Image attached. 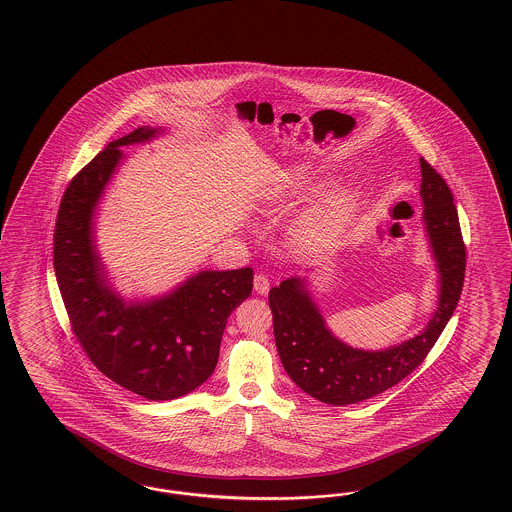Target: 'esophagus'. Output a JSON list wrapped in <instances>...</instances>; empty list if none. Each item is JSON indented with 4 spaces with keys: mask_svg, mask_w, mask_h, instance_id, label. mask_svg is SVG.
Wrapping results in <instances>:
<instances>
[{
    "mask_svg": "<svg viewBox=\"0 0 512 512\" xmlns=\"http://www.w3.org/2000/svg\"><path fill=\"white\" fill-rule=\"evenodd\" d=\"M253 289H255V292H259V294H266V292L270 291V279L264 276V274H257V276L253 277Z\"/></svg>",
    "mask_w": 512,
    "mask_h": 512,
    "instance_id": "1",
    "label": "esophagus"
}]
</instances>
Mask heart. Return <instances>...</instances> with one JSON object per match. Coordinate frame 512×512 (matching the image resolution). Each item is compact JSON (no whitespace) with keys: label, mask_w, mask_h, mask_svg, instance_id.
I'll return each mask as SVG.
<instances>
[{"label":"heart","mask_w":512,"mask_h":512,"mask_svg":"<svg viewBox=\"0 0 512 512\" xmlns=\"http://www.w3.org/2000/svg\"><path fill=\"white\" fill-rule=\"evenodd\" d=\"M285 188L292 194H305V192H315L318 182L311 179L309 173L300 171L292 175ZM352 208H354V201L350 195H337L328 199L326 203L309 210L300 220L298 238L309 246L330 240L345 227L346 220L352 214Z\"/></svg>","instance_id":"heart-1"}]
</instances>
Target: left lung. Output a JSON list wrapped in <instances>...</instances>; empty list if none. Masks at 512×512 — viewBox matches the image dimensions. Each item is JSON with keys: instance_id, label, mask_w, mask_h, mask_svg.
Instances as JSON below:
<instances>
[{"instance_id": "left-lung-1", "label": "left lung", "mask_w": 512, "mask_h": 512, "mask_svg": "<svg viewBox=\"0 0 512 512\" xmlns=\"http://www.w3.org/2000/svg\"><path fill=\"white\" fill-rule=\"evenodd\" d=\"M419 164L423 221L440 272L438 309L423 332L386 350H360L328 330L304 279H285L268 294L281 363L292 382L320 402L354 404L399 384L427 358L460 300L466 246L453 194L425 158H419Z\"/></svg>"}]
</instances>
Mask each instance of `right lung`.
I'll return each instance as SVG.
<instances>
[{
	"mask_svg": "<svg viewBox=\"0 0 512 512\" xmlns=\"http://www.w3.org/2000/svg\"><path fill=\"white\" fill-rule=\"evenodd\" d=\"M156 132L141 126L111 141L70 180L57 212L54 270L72 332L98 371L149 401H171L214 373L227 317L251 294L253 270H203L138 304L111 291L93 240L95 208L121 147Z\"/></svg>",
	"mask_w": 512,
	"mask_h": 512,
	"instance_id": "obj_1",
	"label": "right lung"
}]
</instances>
